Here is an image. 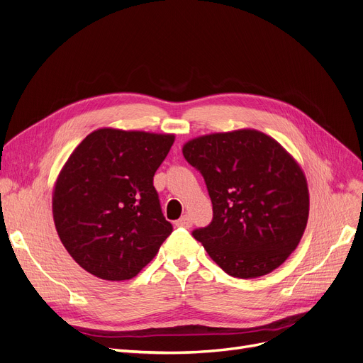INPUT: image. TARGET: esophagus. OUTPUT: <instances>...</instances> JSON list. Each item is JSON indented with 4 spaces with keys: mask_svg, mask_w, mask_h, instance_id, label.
Listing matches in <instances>:
<instances>
[{
    "mask_svg": "<svg viewBox=\"0 0 363 363\" xmlns=\"http://www.w3.org/2000/svg\"><path fill=\"white\" fill-rule=\"evenodd\" d=\"M177 226L180 228H191L192 226V218L189 216H182L177 221H176Z\"/></svg>",
    "mask_w": 363,
    "mask_h": 363,
    "instance_id": "34e87169",
    "label": "esophagus"
}]
</instances>
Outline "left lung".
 <instances>
[{"label":"left lung","mask_w":363,"mask_h":363,"mask_svg":"<svg viewBox=\"0 0 363 363\" xmlns=\"http://www.w3.org/2000/svg\"><path fill=\"white\" fill-rule=\"evenodd\" d=\"M183 155L203 176L213 202L210 226L192 233L213 262L240 279L278 269L308 218L307 180L294 157L252 128L195 137Z\"/></svg>","instance_id":"obj_1"}]
</instances>
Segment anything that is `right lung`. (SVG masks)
<instances>
[{"label":"right lung","mask_w":363,"mask_h":363,"mask_svg":"<svg viewBox=\"0 0 363 363\" xmlns=\"http://www.w3.org/2000/svg\"><path fill=\"white\" fill-rule=\"evenodd\" d=\"M174 134L99 128L75 147L53 189L57 235L96 278H134L172 232L153 176Z\"/></svg>","instance_id":"1"}]
</instances>
